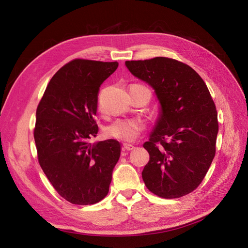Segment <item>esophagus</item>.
I'll return each mask as SVG.
<instances>
[{
    "label": "esophagus",
    "instance_id": "esophagus-1",
    "mask_svg": "<svg viewBox=\"0 0 248 248\" xmlns=\"http://www.w3.org/2000/svg\"><path fill=\"white\" fill-rule=\"evenodd\" d=\"M134 148H135V146L132 145V144H129V143H124L123 145V150L124 151H132V150H134Z\"/></svg>",
    "mask_w": 248,
    "mask_h": 248
}]
</instances>
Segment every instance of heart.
Masks as SVG:
<instances>
[{
	"label": "heart",
	"instance_id": "1",
	"mask_svg": "<svg viewBox=\"0 0 248 248\" xmlns=\"http://www.w3.org/2000/svg\"><path fill=\"white\" fill-rule=\"evenodd\" d=\"M143 131V124L137 119H120L105 128V135L123 141H133Z\"/></svg>",
	"mask_w": 248,
	"mask_h": 248
}]
</instances>
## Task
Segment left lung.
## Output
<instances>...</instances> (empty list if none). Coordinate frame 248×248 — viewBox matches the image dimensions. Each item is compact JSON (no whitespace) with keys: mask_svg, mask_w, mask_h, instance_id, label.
I'll list each match as a JSON object with an SVG mask.
<instances>
[{"mask_svg":"<svg viewBox=\"0 0 248 248\" xmlns=\"http://www.w3.org/2000/svg\"><path fill=\"white\" fill-rule=\"evenodd\" d=\"M130 73L155 90L159 117L143 147L150 154L142 179L163 199H178L199 187L216 152L218 120L206 83L178 60L155 57L125 61Z\"/></svg>","mask_w":248,"mask_h":248,"instance_id":"1","label":"left lung"}]
</instances>
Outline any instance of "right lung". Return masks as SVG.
<instances>
[{"label": "right lung", "mask_w": 248, "mask_h": 248, "mask_svg": "<svg viewBox=\"0 0 248 248\" xmlns=\"http://www.w3.org/2000/svg\"><path fill=\"white\" fill-rule=\"evenodd\" d=\"M118 63L75 59L49 81L36 110L34 139L38 162L55 190L75 204H93L109 192L120 143H90L103 82Z\"/></svg>", "instance_id": "obj_1"}]
</instances>
